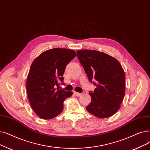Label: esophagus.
<instances>
[{"label": "esophagus", "mask_w": 150, "mask_h": 150, "mask_svg": "<svg viewBox=\"0 0 150 150\" xmlns=\"http://www.w3.org/2000/svg\"><path fill=\"white\" fill-rule=\"evenodd\" d=\"M74 94H75L76 96H77V97H79V96H80L82 95L81 93H77V92H74Z\"/></svg>", "instance_id": "1"}]
</instances>
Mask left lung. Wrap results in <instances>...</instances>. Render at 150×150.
<instances>
[{
  "instance_id": "left-lung-1",
  "label": "left lung",
  "mask_w": 150,
  "mask_h": 150,
  "mask_svg": "<svg viewBox=\"0 0 150 150\" xmlns=\"http://www.w3.org/2000/svg\"><path fill=\"white\" fill-rule=\"evenodd\" d=\"M78 59L91 83L96 86L89 91L91 102L88 112L100 118L112 116L120 108L125 94V74L114 57L96 50L76 51Z\"/></svg>"
}]
</instances>
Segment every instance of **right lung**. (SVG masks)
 <instances>
[{"label":"right lung","mask_w":150,"mask_h":150,"mask_svg":"<svg viewBox=\"0 0 150 150\" xmlns=\"http://www.w3.org/2000/svg\"><path fill=\"white\" fill-rule=\"evenodd\" d=\"M76 56L75 51L66 48H53L44 51L31 64L26 82L28 99L34 112L43 120L59 115L64 101L73 94L59 89L64 84L67 65Z\"/></svg>","instance_id":"1"}]
</instances>
